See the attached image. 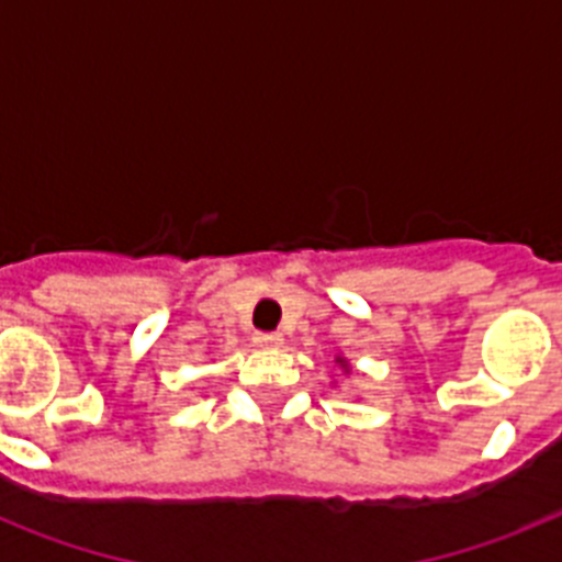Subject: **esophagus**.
<instances>
[{"label": "esophagus", "instance_id": "esophagus-1", "mask_svg": "<svg viewBox=\"0 0 562 562\" xmlns=\"http://www.w3.org/2000/svg\"><path fill=\"white\" fill-rule=\"evenodd\" d=\"M281 340L284 337L278 335V331H256L252 335V342H256L258 349H276V346H281Z\"/></svg>", "mask_w": 562, "mask_h": 562}]
</instances>
